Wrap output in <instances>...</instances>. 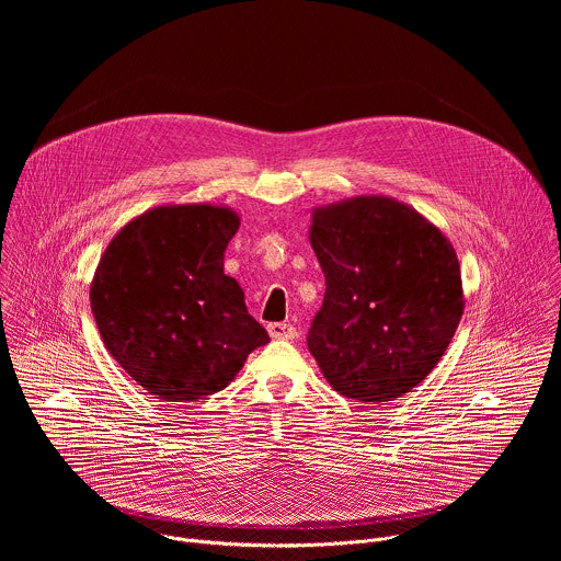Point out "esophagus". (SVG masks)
Listing matches in <instances>:
<instances>
[{"label":"esophagus","mask_w":561,"mask_h":561,"mask_svg":"<svg viewBox=\"0 0 561 561\" xmlns=\"http://www.w3.org/2000/svg\"><path fill=\"white\" fill-rule=\"evenodd\" d=\"M268 333H271V337H273V340H295V337H297L295 327H290V324H282V322L268 324Z\"/></svg>","instance_id":"esophagus-1"}]
</instances>
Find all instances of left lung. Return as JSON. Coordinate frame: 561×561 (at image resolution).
<instances>
[{"label": "left lung", "instance_id": "obj_1", "mask_svg": "<svg viewBox=\"0 0 561 561\" xmlns=\"http://www.w3.org/2000/svg\"><path fill=\"white\" fill-rule=\"evenodd\" d=\"M308 239L327 277L308 331L319 370L362 404L411 392L446 353L463 312L450 239L386 195L312 208Z\"/></svg>", "mask_w": 561, "mask_h": 561}]
</instances>
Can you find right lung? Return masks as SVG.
Wrapping results in <instances>:
<instances>
[{
    "label": "right lung",
    "mask_w": 561,
    "mask_h": 561,
    "mask_svg": "<svg viewBox=\"0 0 561 561\" xmlns=\"http://www.w3.org/2000/svg\"><path fill=\"white\" fill-rule=\"evenodd\" d=\"M239 215L215 204L154 206L119 228L91 282L106 351L162 402L226 388L271 342L224 273Z\"/></svg>",
    "instance_id": "1"
}]
</instances>
